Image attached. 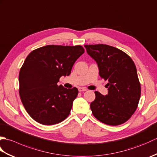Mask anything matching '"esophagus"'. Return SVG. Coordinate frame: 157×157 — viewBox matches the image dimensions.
I'll return each instance as SVG.
<instances>
[{"instance_id": "1", "label": "esophagus", "mask_w": 157, "mask_h": 157, "mask_svg": "<svg viewBox=\"0 0 157 157\" xmlns=\"http://www.w3.org/2000/svg\"><path fill=\"white\" fill-rule=\"evenodd\" d=\"M78 90H79V92H82L86 91V90H87V89L85 88H78Z\"/></svg>"}]
</instances>
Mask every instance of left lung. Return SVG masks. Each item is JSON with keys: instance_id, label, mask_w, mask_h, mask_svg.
Instances as JSON below:
<instances>
[{"instance_id": "1", "label": "left lung", "mask_w": 157, "mask_h": 157, "mask_svg": "<svg viewBox=\"0 0 157 157\" xmlns=\"http://www.w3.org/2000/svg\"><path fill=\"white\" fill-rule=\"evenodd\" d=\"M88 54L97 63L101 78L108 82V94L95 91L90 104L92 114L109 125L126 122L138 107L141 86L133 60L125 52L106 44L84 45Z\"/></svg>"}]
</instances>
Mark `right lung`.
<instances>
[{
    "instance_id": "obj_1",
    "label": "right lung",
    "mask_w": 157,
    "mask_h": 157,
    "mask_svg": "<svg viewBox=\"0 0 157 157\" xmlns=\"http://www.w3.org/2000/svg\"><path fill=\"white\" fill-rule=\"evenodd\" d=\"M84 52L79 45H47L26 57L19 74V92L26 111L36 121L51 125L69 116L78 90L65 88L57 83L61 76L71 73Z\"/></svg>"
}]
</instances>
